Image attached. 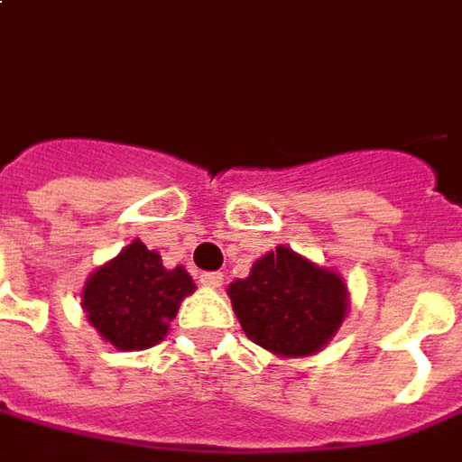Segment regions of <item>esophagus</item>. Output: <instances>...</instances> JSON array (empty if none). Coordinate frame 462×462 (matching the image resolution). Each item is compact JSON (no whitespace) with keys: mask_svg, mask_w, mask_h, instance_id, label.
I'll use <instances>...</instances> for the list:
<instances>
[{"mask_svg":"<svg viewBox=\"0 0 462 462\" xmlns=\"http://www.w3.org/2000/svg\"><path fill=\"white\" fill-rule=\"evenodd\" d=\"M199 283L205 285V288H219V285L225 283V275L217 271H212V273H202L199 275Z\"/></svg>","mask_w":462,"mask_h":462,"instance_id":"34e87169","label":"esophagus"}]
</instances>
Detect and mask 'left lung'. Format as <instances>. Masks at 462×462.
<instances>
[{"label": "left lung", "instance_id": "obj_1", "mask_svg": "<svg viewBox=\"0 0 462 462\" xmlns=\"http://www.w3.org/2000/svg\"><path fill=\"white\" fill-rule=\"evenodd\" d=\"M227 296L247 338L278 356L321 351L349 309L344 278L285 245L255 260Z\"/></svg>", "mask_w": 462, "mask_h": 462}]
</instances>
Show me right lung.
<instances>
[{"label": "right lung", "instance_id": "right-lung-1", "mask_svg": "<svg viewBox=\"0 0 462 462\" xmlns=\"http://www.w3.org/2000/svg\"><path fill=\"white\" fill-rule=\"evenodd\" d=\"M189 293V273L181 265L166 271L159 253L134 240L88 278L83 309L90 326L116 349L141 351L166 337L179 303Z\"/></svg>", "mask_w": 462, "mask_h": 462}]
</instances>
